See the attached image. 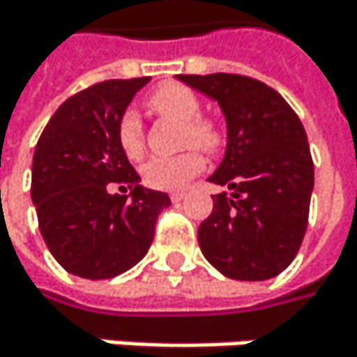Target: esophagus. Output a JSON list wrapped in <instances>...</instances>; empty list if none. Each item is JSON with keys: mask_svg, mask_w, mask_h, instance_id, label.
Instances as JSON below:
<instances>
[{"mask_svg": "<svg viewBox=\"0 0 357 357\" xmlns=\"http://www.w3.org/2000/svg\"><path fill=\"white\" fill-rule=\"evenodd\" d=\"M169 198H172V202H181V200L185 198V194H183V192H172Z\"/></svg>", "mask_w": 357, "mask_h": 357, "instance_id": "esophagus-1", "label": "esophagus"}]
</instances>
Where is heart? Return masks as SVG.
<instances>
[{"mask_svg": "<svg viewBox=\"0 0 357 357\" xmlns=\"http://www.w3.org/2000/svg\"><path fill=\"white\" fill-rule=\"evenodd\" d=\"M149 107L155 113L179 121L181 130V146H198L202 151H217L221 136L217 128L208 121L198 117L200 103L196 95L181 86V84H161L151 97ZM117 142L123 155L130 161H138L144 155V132L142 121L136 111H126L117 126ZM204 167V159L196 151H185L176 157H157L142 165V179L146 185L155 190H178L183 188L194 176H198Z\"/></svg>", "mask_w": 357, "mask_h": 357, "instance_id": "b5f03b06", "label": "heart"}]
</instances>
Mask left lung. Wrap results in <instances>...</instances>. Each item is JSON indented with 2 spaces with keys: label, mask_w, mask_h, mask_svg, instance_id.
Returning <instances> with one entry per match:
<instances>
[{
  "label": "left lung",
  "mask_w": 357,
  "mask_h": 357,
  "mask_svg": "<svg viewBox=\"0 0 357 357\" xmlns=\"http://www.w3.org/2000/svg\"><path fill=\"white\" fill-rule=\"evenodd\" d=\"M178 80L217 101L227 123L225 155L208 181L229 194L213 196V213L198 227L204 258L229 279L277 277L302 246L314 190L300 117L254 78L179 74Z\"/></svg>",
  "instance_id": "1"
}]
</instances>
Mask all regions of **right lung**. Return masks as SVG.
<instances>
[{
	"label": "right lung",
	"mask_w": 357,
	"mask_h": 357,
	"mask_svg": "<svg viewBox=\"0 0 357 357\" xmlns=\"http://www.w3.org/2000/svg\"><path fill=\"white\" fill-rule=\"evenodd\" d=\"M151 76L105 80L53 113L33 157L31 196L38 229L53 258L82 279H111L149 252L155 223L172 204L159 190L140 185L117 142V126ZM111 181L132 188L109 195Z\"/></svg>",
	"instance_id": "obj_1"
}]
</instances>
